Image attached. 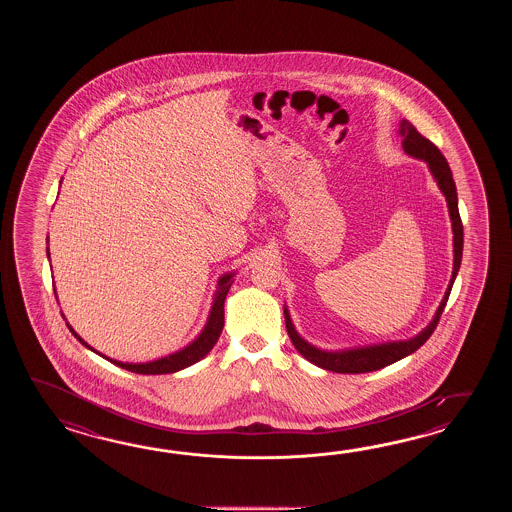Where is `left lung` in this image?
Returning <instances> with one entry per match:
<instances>
[{
  "label": "left lung",
  "mask_w": 512,
  "mask_h": 512,
  "mask_svg": "<svg viewBox=\"0 0 512 512\" xmlns=\"http://www.w3.org/2000/svg\"><path fill=\"white\" fill-rule=\"evenodd\" d=\"M401 135H403L404 152L428 163L437 185L441 188V192L445 194L448 212H450V219H452V230H454V271H452V280H450L445 298L439 305L432 324L426 327L423 333H419L412 340L390 342V344L370 346V348L349 349V351H338V353H329V351H320V349L313 348L311 344L305 342L304 338L298 337V333L294 331L291 316L285 309L283 311L285 327H287V335L291 338L294 348L304 359L313 362L318 368L335 371V373H368V371L381 370L384 366L404 359L410 353H414V351L421 348L426 340L432 337L435 327L439 324V318L445 311L448 296H450L457 271H459V265H461V256H463V223H461L459 210H457L456 183H454V177L450 172V166L446 163L445 155L439 152V148L435 146L434 142L428 141L419 131L415 130V126L410 120L401 122Z\"/></svg>",
  "instance_id": "8db88e82"
}]
</instances>
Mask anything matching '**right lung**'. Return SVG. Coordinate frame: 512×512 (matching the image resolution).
<instances>
[{"mask_svg":"<svg viewBox=\"0 0 512 512\" xmlns=\"http://www.w3.org/2000/svg\"><path fill=\"white\" fill-rule=\"evenodd\" d=\"M47 256H49V249H47ZM232 282H234V280H232V274H227V276H223V278L219 280L218 294H216L212 311H210V316H208L207 326L203 329V333H201L190 346H186L185 349L177 351L174 355H168V357H164V359L146 362V364H126V362H119V360L108 359V357H104V355H102V357L108 359L109 362H113V364H117L119 368L133 371V373H141V375L174 373V371L183 370V368H188V366L196 364L197 360L207 357L208 351L214 348V344L218 342L219 335H221V331H223V326H225V309H223V307H225V298H227V293H229ZM69 331H71V333L77 337V340H80L86 348H89L86 342L78 337L77 333H75L71 327H69ZM93 351H95V349H93Z\"/></svg>","mask_w":512,"mask_h":512,"instance_id":"right-lung-1","label":"right lung"}]
</instances>
